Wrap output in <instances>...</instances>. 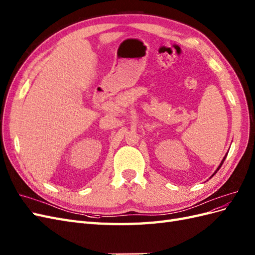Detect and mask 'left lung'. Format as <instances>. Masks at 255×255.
<instances>
[{
  "label": "left lung",
  "mask_w": 255,
  "mask_h": 255,
  "mask_svg": "<svg viewBox=\"0 0 255 255\" xmlns=\"http://www.w3.org/2000/svg\"><path fill=\"white\" fill-rule=\"evenodd\" d=\"M227 156H228V154H227V155H225V156H224V157H223V159H222V161H221V163H220V164H219V166H218V168H217V170H216V171H215V173H214V174H213V175H212V177H213V176H214V175H215V174H216V173H217V171H219V169H220V168H221V165H222V163H223V161H224V160H225V158H227Z\"/></svg>",
  "instance_id": "8db88e82"
}]
</instances>
